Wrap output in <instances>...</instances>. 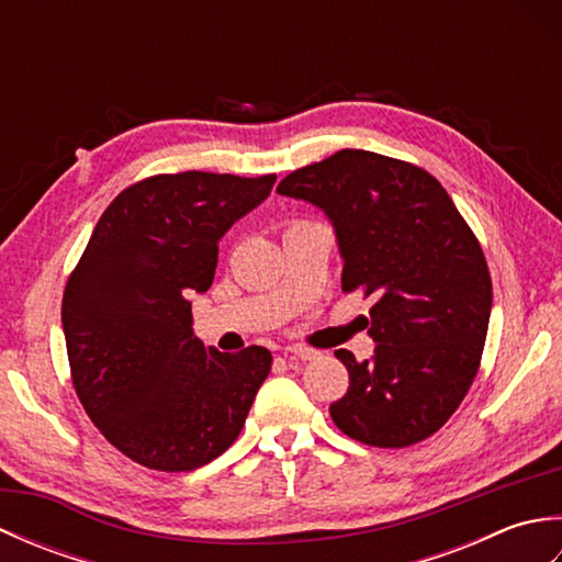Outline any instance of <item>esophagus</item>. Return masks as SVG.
<instances>
[{
  "label": "esophagus",
  "mask_w": 562,
  "mask_h": 562,
  "mask_svg": "<svg viewBox=\"0 0 562 562\" xmlns=\"http://www.w3.org/2000/svg\"><path fill=\"white\" fill-rule=\"evenodd\" d=\"M318 352L316 350H308V348H284V360H302V362H308V360H316Z\"/></svg>",
  "instance_id": "1"
}]
</instances>
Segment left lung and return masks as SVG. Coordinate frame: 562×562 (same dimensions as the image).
Here are the masks:
<instances>
[{"mask_svg":"<svg viewBox=\"0 0 562 562\" xmlns=\"http://www.w3.org/2000/svg\"><path fill=\"white\" fill-rule=\"evenodd\" d=\"M280 195L324 210L342 258V290L372 296V360L348 367L330 405L340 432L401 449L445 425L479 372L493 282L479 238L435 176L364 149H340L282 178Z\"/></svg>","mask_w":562,"mask_h":562,"instance_id":"1","label":"left lung"}]
</instances>
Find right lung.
<instances>
[{
  "instance_id": "add662e5",
  "label": "right lung",
  "mask_w": 562,
  "mask_h": 562,
  "mask_svg": "<svg viewBox=\"0 0 562 562\" xmlns=\"http://www.w3.org/2000/svg\"><path fill=\"white\" fill-rule=\"evenodd\" d=\"M274 173L151 176L117 195L69 274L63 330L77 396L101 435L154 471H193L241 432L272 355L207 348L188 296L207 292L222 236Z\"/></svg>"
}]
</instances>
